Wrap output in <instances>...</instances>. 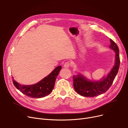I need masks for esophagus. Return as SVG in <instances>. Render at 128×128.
<instances>
[{
  "mask_svg": "<svg viewBox=\"0 0 128 128\" xmlns=\"http://www.w3.org/2000/svg\"><path fill=\"white\" fill-rule=\"evenodd\" d=\"M70 63L69 62H65V64H64V67H65V68H68L69 67V66H70Z\"/></svg>",
  "mask_w": 128,
  "mask_h": 128,
  "instance_id": "1",
  "label": "esophagus"
}]
</instances>
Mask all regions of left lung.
<instances>
[{"label":"left lung","mask_w":128,"mask_h":128,"mask_svg":"<svg viewBox=\"0 0 128 128\" xmlns=\"http://www.w3.org/2000/svg\"><path fill=\"white\" fill-rule=\"evenodd\" d=\"M111 44L109 48L115 52L114 64L106 76L100 80H89L82 74L74 75V87L78 94L85 97H94L102 94L107 91L111 86L116 76L120 65L119 49L118 45L110 39Z\"/></svg>","instance_id":"8db88e82"}]
</instances>
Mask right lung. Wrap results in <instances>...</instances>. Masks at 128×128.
Instances as JSON below:
<instances>
[{"mask_svg":"<svg viewBox=\"0 0 128 128\" xmlns=\"http://www.w3.org/2000/svg\"><path fill=\"white\" fill-rule=\"evenodd\" d=\"M61 68V66H57L48 76L32 85H21L14 79H13V82L17 89L28 96L32 98H43L50 94L52 91L56 76L59 74Z\"/></svg>","mask_w":128,"mask_h":128,"instance_id":"obj_1","label":"right lung"}]
</instances>
